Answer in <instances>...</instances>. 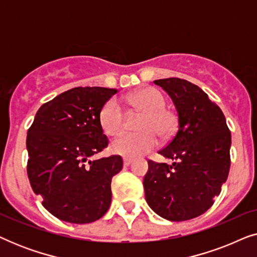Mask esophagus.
<instances>
[{
  "label": "esophagus",
  "mask_w": 257,
  "mask_h": 257,
  "mask_svg": "<svg viewBox=\"0 0 257 257\" xmlns=\"http://www.w3.org/2000/svg\"><path fill=\"white\" fill-rule=\"evenodd\" d=\"M124 166H130L133 163V159H131V158H124Z\"/></svg>",
  "instance_id": "obj_1"
}]
</instances>
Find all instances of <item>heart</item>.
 <instances>
[{
  "label": "heart",
  "mask_w": 257,
  "mask_h": 257,
  "mask_svg": "<svg viewBox=\"0 0 257 257\" xmlns=\"http://www.w3.org/2000/svg\"><path fill=\"white\" fill-rule=\"evenodd\" d=\"M132 114L143 115L138 125L140 135H121L111 143V152L126 158H138L157 146V137L166 139L173 135L177 118L167 110L166 100L154 87H144L126 98ZM99 122L107 136L114 137L124 131L126 115L115 99H110L99 113Z\"/></svg>",
  "instance_id": "heart-1"
}]
</instances>
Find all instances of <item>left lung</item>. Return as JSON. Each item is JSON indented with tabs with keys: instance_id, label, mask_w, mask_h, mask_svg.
<instances>
[{
	"instance_id": "1",
	"label": "left lung",
	"mask_w": 257,
	"mask_h": 257,
	"mask_svg": "<svg viewBox=\"0 0 257 257\" xmlns=\"http://www.w3.org/2000/svg\"><path fill=\"white\" fill-rule=\"evenodd\" d=\"M173 100L178 130L159 154L174 161H149L145 198L158 215L170 221L194 219L208 210L230 167L231 136L221 108L205 91L180 78L154 80Z\"/></svg>"
}]
</instances>
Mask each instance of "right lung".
Wrapping results in <instances>:
<instances>
[{
	"label": "right lung",
	"instance_id": "1",
	"mask_svg": "<svg viewBox=\"0 0 257 257\" xmlns=\"http://www.w3.org/2000/svg\"><path fill=\"white\" fill-rule=\"evenodd\" d=\"M115 92L73 87L42 105L28 130L31 188L44 208L65 222H93L111 205V180L121 171V157L90 158L107 146L99 113Z\"/></svg>",
	"mask_w": 257,
	"mask_h": 257
}]
</instances>
